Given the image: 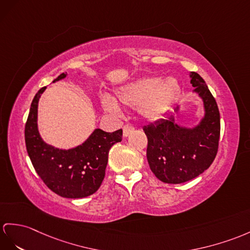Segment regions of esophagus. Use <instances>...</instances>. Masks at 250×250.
<instances>
[{"label": "esophagus", "mask_w": 250, "mask_h": 250, "mask_svg": "<svg viewBox=\"0 0 250 250\" xmlns=\"http://www.w3.org/2000/svg\"><path fill=\"white\" fill-rule=\"evenodd\" d=\"M133 130H135V127H133L131 124H125L123 127V136L127 137Z\"/></svg>", "instance_id": "1"}]
</instances>
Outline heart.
<instances>
[{"mask_svg":"<svg viewBox=\"0 0 250 250\" xmlns=\"http://www.w3.org/2000/svg\"><path fill=\"white\" fill-rule=\"evenodd\" d=\"M180 93V84L174 77L160 79L142 78L115 91V99L121 105L137 108L144 118H162L173 107ZM102 104L107 111L118 114L119 106L109 95L102 96Z\"/></svg>","mask_w":250,"mask_h":250,"instance_id":"obj_1","label":"heart"}]
</instances>
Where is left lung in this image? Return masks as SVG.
Here are the masks:
<instances>
[{
    "mask_svg": "<svg viewBox=\"0 0 250 250\" xmlns=\"http://www.w3.org/2000/svg\"><path fill=\"white\" fill-rule=\"evenodd\" d=\"M191 83L202 97L206 114L195 128H184L173 115L143 127L147 137L146 157L151 172L166 184H182L204 173L214 161L221 133L220 111L206 82L191 72ZM178 111V106L174 108Z\"/></svg>",
    "mask_w": 250,
    "mask_h": 250,
    "instance_id": "obj_1",
    "label": "left lung"
}]
</instances>
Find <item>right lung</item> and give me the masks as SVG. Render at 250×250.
Here are the masks:
<instances>
[{
  "label": "right lung",
  "instance_id": "1",
  "mask_svg": "<svg viewBox=\"0 0 250 250\" xmlns=\"http://www.w3.org/2000/svg\"><path fill=\"white\" fill-rule=\"evenodd\" d=\"M65 77L60 74L53 83ZM35 95L25 124V144L35 171L45 186L65 198H83L92 195L105 177L109 149L122 141L123 130L106 132L95 129L86 142L72 149H58L42 141L37 128V108L40 95Z\"/></svg>",
  "mask_w": 250,
  "mask_h": 250
}]
</instances>
